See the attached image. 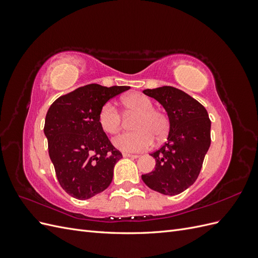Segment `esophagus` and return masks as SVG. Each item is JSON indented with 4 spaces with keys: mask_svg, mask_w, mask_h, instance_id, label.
I'll return each instance as SVG.
<instances>
[{
    "mask_svg": "<svg viewBox=\"0 0 258 258\" xmlns=\"http://www.w3.org/2000/svg\"><path fill=\"white\" fill-rule=\"evenodd\" d=\"M122 156H123V157H127V158H134V159H136V158H138V157H139L138 155H132V154H128V153H122Z\"/></svg>",
    "mask_w": 258,
    "mask_h": 258,
    "instance_id": "esophagus-1",
    "label": "esophagus"
}]
</instances>
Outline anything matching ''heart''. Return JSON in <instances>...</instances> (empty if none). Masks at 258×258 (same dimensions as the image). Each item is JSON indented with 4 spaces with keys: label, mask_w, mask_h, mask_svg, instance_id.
<instances>
[{
    "label": "heart",
    "mask_w": 258,
    "mask_h": 258,
    "mask_svg": "<svg viewBox=\"0 0 258 258\" xmlns=\"http://www.w3.org/2000/svg\"><path fill=\"white\" fill-rule=\"evenodd\" d=\"M128 113L138 114L135 119V131L124 132L113 139L115 147L122 152H142L153 145L154 137L165 138L169 131V119L165 113L155 110L150 98L140 92H132L121 99ZM101 129L108 135H115L121 128V115L112 102H105L98 114Z\"/></svg>",
    "instance_id": "1"
}]
</instances>
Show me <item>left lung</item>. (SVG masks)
Returning a JSON list of instances; mask_svg holds the SVG:
<instances>
[{
	"label": "left lung",
	"instance_id": "left-lung-1",
	"mask_svg": "<svg viewBox=\"0 0 258 258\" xmlns=\"http://www.w3.org/2000/svg\"><path fill=\"white\" fill-rule=\"evenodd\" d=\"M165 107L170 121L168 141L152 153L156 166L143 174L151 189L168 196L181 194L196 181L211 144V120L205 106L171 86L143 90Z\"/></svg>",
	"mask_w": 258,
	"mask_h": 258
}]
</instances>
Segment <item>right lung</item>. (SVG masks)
Here are the masks:
<instances>
[{
	"label": "right lung",
	"mask_w": 258,
	"mask_h": 258,
	"mask_svg": "<svg viewBox=\"0 0 258 258\" xmlns=\"http://www.w3.org/2000/svg\"><path fill=\"white\" fill-rule=\"evenodd\" d=\"M128 86L89 84L59 97L46 114L44 134L56 175L70 196L85 200L110 186L122 158L98 122L101 106Z\"/></svg>",
	"instance_id": "right-lung-1"
}]
</instances>
